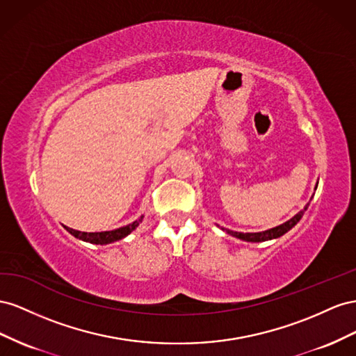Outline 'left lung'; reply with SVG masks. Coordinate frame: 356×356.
Returning <instances> with one entry per match:
<instances>
[{
  "mask_svg": "<svg viewBox=\"0 0 356 356\" xmlns=\"http://www.w3.org/2000/svg\"><path fill=\"white\" fill-rule=\"evenodd\" d=\"M316 188H318V185H316ZM316 188H314V189H316ZM309 204H310V202H307V204L304 206V209L300 210L296 216L291 218L285 223H282V225H279V227H274V228L261 231V232H238V231H231V229H227V232H228L229 236H232V237L240 238L243 241H252V243H261V241H267V240H273V238H279L283 234H286L289 229H292L293 227L297 225V223L300 222V219L302 218L304 211L307 210Z\"/></svg>",
  "mask_w": 356,
  "mask_h": 356,
  "instance_id": "1",
  "label": "left lung"
}]
</instances>
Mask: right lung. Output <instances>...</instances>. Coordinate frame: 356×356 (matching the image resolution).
<instances>
[{
	"instance_id": "right-lung-1",
	"label": "right lung",
	"mask_w": 356,
	"mask_h": 356,
	"mask_svg": "<svg viewBox=\"0 0 356 356\" xmlns=\"http://www.w3.org/2000/svg\"><path fill=\"white\" fill-rule=\"evenodd\" d=\"M145 216H140V219L134 220L133 223H128L125 227H120L116 229H111V231H101V232H83V231H77L73 228H68L64 227L71 236H74L76 238L86 241V243H92V245H108V243H113L118 240L125 238L128 234H131L140 223L143 220Z\"/></svg>"
}]
</instances>
